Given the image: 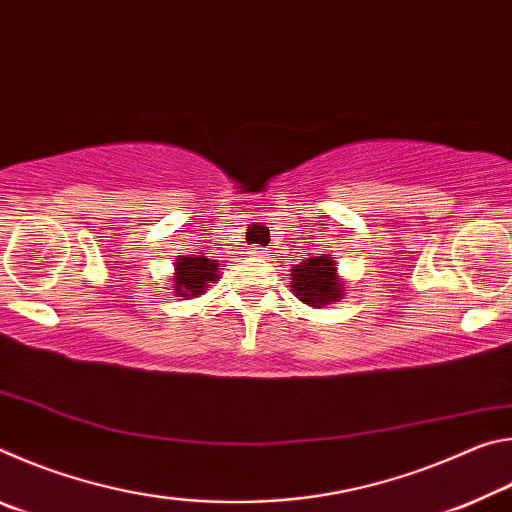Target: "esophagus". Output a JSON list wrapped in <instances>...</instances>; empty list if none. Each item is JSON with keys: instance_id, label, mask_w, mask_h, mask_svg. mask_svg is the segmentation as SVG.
Segmentation results:
<instances>
[{"instance_id": "esophagus-1", "label": "esophagus", "mask_w": 512, "mask_h": 512, "mask_svg": "<svg viewBox=\"0 0 512 512\" xmlns=\"http://www.w3.org/2000/svg\"><path fill=\"white\" fill-rule=\"evenodd\" d=\"M253 253H255L257 257H266V255H268V248H262V246H257V248L253 250Z\"/></svg>"}]
</instances>
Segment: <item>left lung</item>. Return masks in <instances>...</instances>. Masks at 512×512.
Masks as SVG:
<instances>
[{"label":"left lung","mask_w":512,"mask_h":512,"mask_svg":"<svg viewBox=\"0 0 512 512\" xmlns=\"http://www.w3.org/2000/svg\"><path fill=\"white\" fill-rule=\"evenodd\" d=\"M291 291L309 307H325L339 300L345 284L336 275L334 257L320 255L302 259L291 268Z\"/></svg>","instance_id":"left-lung-1"}]
</instances>
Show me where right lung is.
<instances>
[{
  "mask_svg": "<svg viewBox=\"0 0 512 512\" xmlns=\"http://www.w3.org/2000/svg\"><path fill=\"white\" fill-rule=\"evenodd\" d=\"M214 259L180 255L176 259V273H173V293L178 298H198L203 296L210 282H216L219 271H216Z\"/></svg>",
  "mask_w": 512,
  "mask_h": 512,
  "instance_id": "right-lung-1",
  "label": "right lung"
}]
</instances>
